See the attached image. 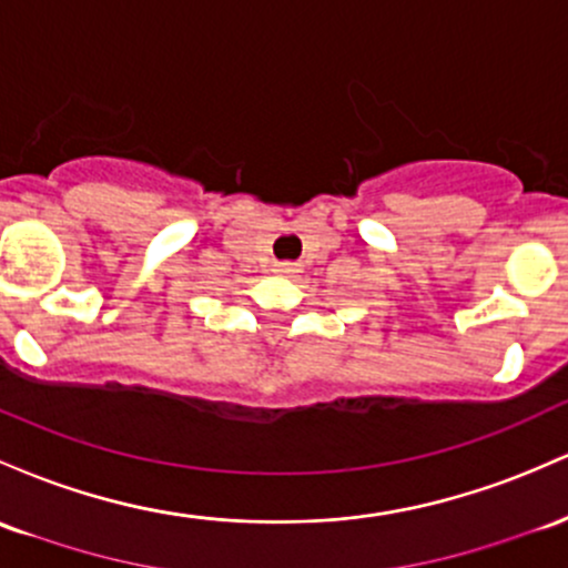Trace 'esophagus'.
Instances as JSON below:
<instances>
[{
    "label": "esophagus",
    "instance_id": "1",
    "mask_svg": "<svg viewBox=\"0 0 568 568\" xmlns=\"http://www.w3.org/2000/svg\"><path fill=\"white\" fill-rule=\"evenodd\" d=\"M274 272H277V274H291V272H294V264H274Z\"/></svg>",
    "mask_w": 568,
    "mask_h": 568
}]
</instances>
